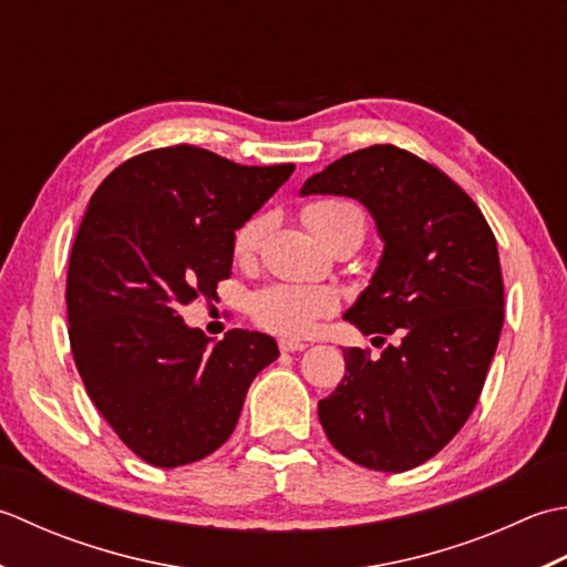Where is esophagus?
Wrapping results in <instances>:
<instances>
[{
  "instance_id": "34e87169",
  "label": "esophagus",
  "mask_w": 567,
  "mask_h": 567,
  "mask_svg": "<svg viewBox=\"0 0 567 567\" xmlns=\"http://www.w3.org/2000/svg\"><path fill=\"white\" fill-rule=\"evenodd\" d=\"M306 348H308V344L300 342V340H279L281 352H303Z\"/></svg>"
}]
</instances>
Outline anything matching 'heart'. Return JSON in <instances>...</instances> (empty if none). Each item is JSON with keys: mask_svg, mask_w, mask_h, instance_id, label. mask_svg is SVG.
Wrapping results in <instances>:
<instances>
[{"mask_svg": "<svg viewBox=\"0 0 567 567\" xmlns=\"http://www.w3.org/2000/svg\"><path fill=\"white\" fill-rule=\"evenodd\" d=\"M306 225L313 235L328 245L332 237L344 233L364 235L362 207L344 198H326L310 203L306 210ZM264 233V217L247 219L235 233V254L239 259L249 257L257 249ZM340 298L328 286H303V284H271L259 288L249 300V313L261 328L300 338L318 326L320 318L332 316L338 310Z\"/></svg>", "mask_w": 567, "mask_h": 567, "instance_id": "obj_1", "label": "heart"}]
</instances>
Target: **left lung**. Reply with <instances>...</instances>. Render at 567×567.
I'll return each instance as SVG.
<instances>
[{
  "label": "left lung",
  "instance_id": "left-lung-1",
  "mask_svg": "<svg viewBox=\"0 0 567 567\" xmlns=\"http://www.w3.org/2000/svg\"><path fill=\"white\" fill-rule=\"evenodd\" d=\"M300 195L360 200L384 241L372 281L342 318L384 342L348 348L338 389L318 403L334 450L377 472H406L453 441L477 406L504 326L496 239L441 168L391 144L332 161Z\"/></svg>",
  "mask_w": 567,
  "mask_h": 567
}]
</instances>
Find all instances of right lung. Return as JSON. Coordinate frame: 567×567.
I'll return each instance as SVG.
<instances>
[{"mask_svg": "<svg viewBox=\"0 0 567 567\" xmlns=\"http://www.w3.org/2000/svg\"><path fill=\"white\" fill-rule=\"evenodd\" d=\"M293 168L178 144L124 161L90 198L68 264V338L92 403L148 465L215 453L279 357L269 334L213 342L178 310L229 279L235 233Z\"/></svg>", "mask_w": 567, "mask_h": 567, "instance_id": "right-lung-1", "label": "right lung"}]
</instances>
